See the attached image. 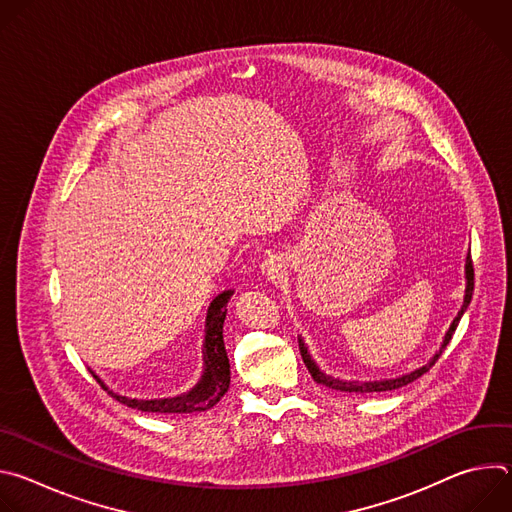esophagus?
Instances as JSON below:
<instances>
[{"mask_svg": "<svg viewBox=\"0 0 512 512\" xmlns=\"http://www.w3.org/2000/svg\"><path fill=\"white\" fill-rule=\"evenodd\" d=\"M261 273L271 281L279 279L285 273V259L279 255H267L261 263Z\"/></svg>", "mask_w": 512, "mask_h": 512, "instance_id": "1", "label": "esophagus"}]
</instances>
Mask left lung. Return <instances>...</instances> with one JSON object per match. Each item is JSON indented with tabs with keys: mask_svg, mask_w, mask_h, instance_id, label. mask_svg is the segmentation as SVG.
<instances>
[{
	"mask_svg": "<svg viewBox=\"0 0 512 512\" xmlns=\"http://www.w3.org/2000/svg\"><path fill=\"white\" fill-rule=\"evenodd\" d=\"M464 281H466V283H464V300H462V308L458 310V316H456V318H454V322L450 324V328H448V332H446V336H444V342L440 344V348L435 350V354H433V356L423 364V367H419V369H415V371H411V373H405V375L393 377V379H375V381L340 379V377H332V375L324 373V371L318 367V362L312 358V354H310V350H308V346H306L304 338H302V336H298L300 352H302V358H304V362H306V367H308V371H310L312 379H314L318 385H324V387H330V389H334V391H342V393H381V391H393V389H399V387H405V385L413 383L417 377H421L423 373H427V371L433 367V364H435V360L442 356V352H444V348L450 344V340H452V336H454V332H456V328H458V324H460V320H462L464 312H466V310H468V306H470L472 291H474V267H472L470 251H468V255H466V263H464Z\"/></svg>",
	"mask_w": 512,
	"mask_h": 512,
	"instance_id": "obj_1",
	"label": "left lung"
}]
</instances>
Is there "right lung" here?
Returning <instances> with one entry per match:
<instances>
[{
	"mask_svg": "<svg viewBox=\"0 0 512 512\" xmlns=\"http://www.w3.org/2000/svg\"><path fill=\"white\" fill-rule=\"evenodd\" d=\"M235 289H225L223 294H218L206 312L204 322V340H202V375L198 383L180 395L174 397H158V399H135L127 395H119L111 391L101 377H97L95 371L91 375L97 379V383L109 391L113 399L119 403L137 409V411H150V413H194V411H206L214 407L223 395L229 391L231 385V364L225 350L223 340V324L227 318V304L233 298Z\"/></svg>",
	"mask_w": 512,
	"mask_h": 512,
	"instance_id": "right-lung-1",
	"label": "right lung"
}]
</instances>
